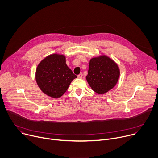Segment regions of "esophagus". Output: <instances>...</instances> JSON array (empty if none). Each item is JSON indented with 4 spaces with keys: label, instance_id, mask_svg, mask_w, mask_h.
Returning a JSON list of instances; mask_svg holds the SVG:
<instances>
[{
    "label": "esophagus",
    "instance_id": "obj_1",
    "mask_svg": "<svg viewBox=\"0 0 158 158\" xmlns=\"http://www.w3.org/2000/svg\"><path fill=\"white\" fill-rule=\"evenodd\" d=\"M77 77H78V78H79V79L82 78V73H80V74L77 76Z\"/></svg>",
    "mask_w": 158,
    "mask_h": 158
}]
</instances>
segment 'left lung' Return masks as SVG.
Returning <instances> with one entry per match:
<instances>
[{
    "instance_id": "left-lung-1",
    "label": "left lung",
    "mask_w": 158,
    "mask_h": 158,
    "mask_svg": "<svg viewBox=\"0 0 158 158\" xmlns=\"http://www.w3.org/2000/svg\"><path fill=\"white\" fill-rule=\"evenodd\" d=\"M119 76L117 64L109 57L103 55L90 60L86 80L96 93L103 94L111 89L117 83Z\"/></svg>"
}]
</instances>
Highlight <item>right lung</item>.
I'll use <instances>...</instances> for the list:
<instances>
[{
	"label": "right lung",
	"mask_w": 158,
	"mask_h": 158,
	"mask_svg": "<svg viewBox=\"0 0 158 158\" xmlns=\"http://www.w3.org/2000/svg\"><path fill=\"white\" fill-rule=\"evenodd\" d=\"M77 76L67 65L63 55L52 54L43 60L36 70V80L40 89L47 95L57 98L67 90Z\"/></svg>",
	"instance_id": "add662e5"
}]
</instances>
